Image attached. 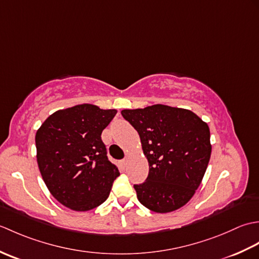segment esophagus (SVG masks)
I'll use <instances>...</instances> for the list:
<instances>
[{"label":"esophagus","instance_id":"obj_1","mask_svg":"<svg viewBox=\"0 0 259 259\" xmlns=\"http://www.w3.org/2000/svg\"><path fill=\"white\" fill-rule=\"evenodd\" d=\"M126 162H128V158H124L123 160H122V163H123V164H126Z\"/></svg>","mask_w":259,"mask_h":259}]
</instances>
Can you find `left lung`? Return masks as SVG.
<instances>
[{
	"label": "left lung",
	"mask_w": 259,
	"mask_h": 259,
	"mask_svg": "<svg viewBox=\"0 0 259 259\" xmlns=\"http://www.w3.org/2000/svg\"><path fill=\"white\" fill-rule=\"evenodd\" d=\"M138 131L149 162L145 183L134 185L138 200L164 213L188 202L199 187L211 153L210 131L190 110L155 104L121 111Z\"/></svg>",
	"instance_id": "left-lung-1"
}]
</instances>
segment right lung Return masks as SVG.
Returning <instances> with one entry per match:
<instances>
[{"instance_id": "1", "label": "right lung", "mask_w": 259, "mask_h": 259, "mask_svg": "<svg viewBox=\"0 0 259 259\" xmlns=\"http://www.w3.org/2000/svg\"><path fill=\"white\" fill-rule=\"evenodd\" d=\"M117 110L79 104L59 110L35 135L36 159L52 196L75 211H87L107 200L118 168L109 161L101 139Z\"/></svg>"}]
</instances>
